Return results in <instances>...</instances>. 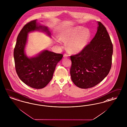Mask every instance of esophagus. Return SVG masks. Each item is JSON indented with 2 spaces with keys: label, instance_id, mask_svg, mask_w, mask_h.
I'll use <instances>...</instances> for the list:
<instances>
[{
  "label": "esophagus",
  "instance_id": "1",
  "mask_svg": "<svg viewBox=\"0 0 127 127\" xmlns=\"http://www.w3.org/2000/svg\"><path fill=\"white\" fill-rule=\"evenodd\" d=\"M68 56H69V55L68 54H67L66 53H65L64 54V57H65V58H67V57H68Z\"/></svg>",
  "mask_w": 127,
  "mask_h": 127
}]
</instances>
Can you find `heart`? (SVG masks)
Instances as JSON below:
<instances>
[{
	"label": "heart",
	"mask_w": 127,
	"mask_h": 127,
	"mask_svg": "<svg viewBox=\"0 0 127 127\" xmlns=\"http://www.w3.org/2000/svg\"><path fill=\"white\" fill-rule=\"evenodd\" d=\"M90 30L83 27L76 26L62 31L58 36L59 41L67 42V48L70 53L76 54L81 52L91 38Z\"/></svg>",
	"instance_id": "obj_1"
}]
</instances>
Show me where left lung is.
Returning a JSON list of instances; mask_svg holds the SVG:
<instances>
[{
	"instance_id": "left-lung-1",
	"label": "left lung",
	"mask_w": 127,
	"mask_h": 127,
	"mask_svg": "<svg viewBox=\"0 0 127 127\" xmlns=\"http://www.w3.org/2000/svg\"><path fill=\"white\" fill-rule=\"evenodd\" d=\"M96 34L83 50L72 55L71 79L82 89L93 87L102 81L111 68L113 46L103 24L98 22Z\"/></svg>"
}]
</instances>
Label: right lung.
Masks as SVG:
<instances>
[{
  "mask_svg": "<svg viewBox=\"0 0 127 127\" xmlns=\"http://www.w3.org/2000/svg\"><path fill=\"white\" fill-rule=\"evenodd\" d=\"M35 31L46 32L51 35L47 27L38 25L36 20L27 23L18 35L13 56L15 70L20 79L31 87L40 89L45 87L52 79L56 66L63 54L45 50L35 57H27L24 49L28 34Z\"/></svg>",
  "mask_w": 127,
  "mask_h": 127,
  "instance_id": "add662e5",
  "label": "right lung"
}]
</instances>
